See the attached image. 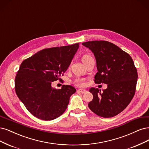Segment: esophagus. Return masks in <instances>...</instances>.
Wrapping results in <instances>:
<instances>
[{"instance_id":"obj_1","label":"esophagus","mask_w":149,"mask_h":149,"mask_svg":"<svg viewBox=\"0 0 149 149\" xmlns=\"http://www.w3.org/2000/svg\"><path fill=\"white\" fill-rule=\"evenodd\" d=\"M78 91L81 92V93H86V92H87L86 90L85 89H78Z\"/></svg>"}]
</instances>
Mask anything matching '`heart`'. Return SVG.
Returning <instances> with one entry per match:
<instances>
[{
	"label": "heart",
	"mask_w": 149,
	"mask_h": 149,
	"mask_svg": "<svg viewBox=\"0 0 149 149\" xmlns=\"http://www.w3.org/2000/svg\"><path fill=\"white\" fill-rule=\"evenodd\" d=\"M91 56L89 55H84L83 57H82V60H83L84 59L88 58L90 57ZM74 83L75 84L78 86H84L86 84V79L84 78H76L74 81Z\"/></svg>",
	"instance_id": "obj_1"
}]
</instances>
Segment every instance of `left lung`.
Listing matches in <instances>:
<instances>
[{"instance_id":"1","label":"left lung","mask_w":149,"mask_h":149,"mask_svg":"<svg viewBox=\"0 0 149 149\" xmlns=\"http://www.w3.org/2000/svg\"><path fill=\"white\" fill-rule=\"evenodd\" d=\"M95 57L97 84H107L101 91L91 88L93 99L88 107L99 116L113 117L129 105L135 94L137 71L131 56L114 44L106 40H92L82 43Z\"/></svg>"}]
</instances>
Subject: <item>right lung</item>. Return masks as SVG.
<instances>
[{
  "mask_svg": "<svg viewBox=\"0 0 149 149\" xmlns=\"http://www.w3.org/2000/svg\"><path fill=\"white\" fill-rule=\"evenodd\" d=\"M79 43L44 49L25 59L15 79V89L19 100L35 117L50 121L62 115L67 109L70 97L76 89L63 85L52 88V82L61 80L68 69Z\"/></svg>",
  "mask_w": 149,
  "mask_h": 149,
  "instance_id": "right-lung-1",
  "label": "right lung"
}]
</instances>
